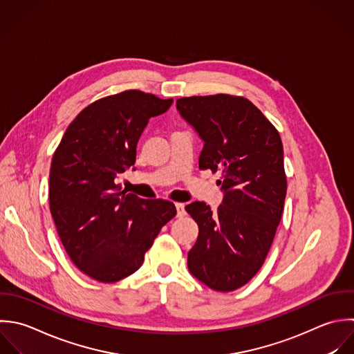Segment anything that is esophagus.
Returning a JSON list of instances; mask_svg holds the SVG:
<instances>
[{
	"label": "esophagus",
	"instance_id": "1",
	"mask_svg": "<svg viewBox=\"0 0 354 354\" xmlns=\"http://www.w3.org/2000/svg\"><path fill=\"white\" fill-rule=\"evenodd\" d=\"M175 207H176V211H178V216H183L185 215V204L176 203Z\"/></svg>",
	"mask_w": 354,
	"mask_h": 354
}]
</instances>
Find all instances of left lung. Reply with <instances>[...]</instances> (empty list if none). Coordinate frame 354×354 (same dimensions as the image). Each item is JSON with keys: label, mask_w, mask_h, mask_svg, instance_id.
<instances>
[{"label": "left lung", "mask_w": 354, "mask_h": 354, "mask_svg": "<svg viewBox=\"0 0 354 354\" xmlns=\"http://www.w3.org/2000/svg\"><path fill=\"white\" fill-rule=\"evenodd\" d=\"M176 109L204 142L200 169L219 171L223 192L215 212L200 201L186 205L198 225L187 268L211 290L234 291L262 268L281 219L287 194L281 138L241 96L182 97Z\"/></svg>", "instance_id": "left-lung-1"}]
</instances>
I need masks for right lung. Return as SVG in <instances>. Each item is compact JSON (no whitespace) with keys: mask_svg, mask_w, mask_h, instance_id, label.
Wrapping results in <instances>:
<instances>
[{"mask_svg":"<svg viewBox=\"0 0 354 354\" xmlns=\"http://www.w3.org/2000/svg\"><path fill=\"white\" fill-rule=\"evenodd\" d=\"M172 102L140 91L99 99L74 118L52 157L49 208L57 234L73 263L96 281L135 273L176 215L174 203L143 200L115 185L135 164L149 120Z\"/></svg>","mask_w":354,"mask_h":354,"instance_id":"1","label":"right lung"}]
</instances>
